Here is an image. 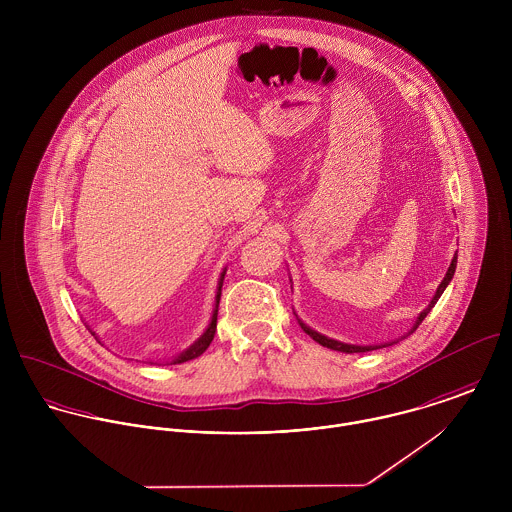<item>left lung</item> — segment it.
I'll use <instances>...</instances> for the list:
<instances>
[{"label": "left lung", "mask_w": 512, "mask_h": 512, "mask_svg": "<svg viewBox=\"0 0 512 512\" xmlns=\"http://www.w3.org/2000/svg\"><path fill=\"white\" fill-rule=\"evenodd\" d=\"M455 266H457V256H453V260H451V264H449V270H447V274H445V278L441 280V284H439L438 292L436 295L432 297V301H430V305L418 315V319H416V323H414V327H412V331H416L418 329V325L426 319V315L432 311V307L438 303L439 297H441V293L443 290L447 288V284L451 282V278H453V274H455ZM299 325H301V329L313 339V341H317L319 345H323V347H327V349H333V351H341V353H366V351H374V349H382V347H388V345H366V347H361V345H347V343H341V341H335V339H329V337H325V335H321V333H317V331H313V329H309L305 323H301L299 321ZM410 331V333H412ZM392 345V343H390Z\"/></svg>", "instance_id": "1"}]
</instances>
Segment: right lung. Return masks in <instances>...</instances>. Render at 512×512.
Segmentation results:
<instances>
[{
	"label": "right lung",
	"mask_w": 512,
	"mask_h": 512,
	"mask_svg": "<svg viewBox=\"0 0 512 512\" xmlns=\"http://www.w3.org/2000/svg\"><path fill=\"white\" fill-rule=\"evenodd\" d=\"M222 280H224V272L220 274V282H219V290H217V303H215V311H213V317H211V323H209V327H207V331L187 349V351H183L179 357H175L173 361H171V365H179V363H187V361H191V359H197V357H201L207 349H209V345H211V341H213V337H215V331H217V315H219V301H220V290H222Z\"/></svg>",
	"instance_id": "add662e5"
}]
</instances>
